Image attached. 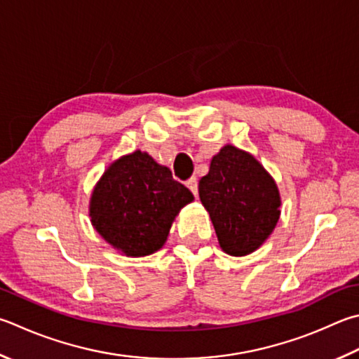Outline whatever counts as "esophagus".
Returning a JSON list of instances; mask_svg holds the SVG:
<instances>
[{
	"label": "esophagus",
	"instance_id": "1",
	"mask_svg": "<svg viewBox=\"0 0 359 359\" xmlns=\"http://www.w3.org/2000/svg\"><path fill=\"white\" fill-rule=\"evenodd\" d=\"M187 187L190 188V191L194 194V196H198V179L196 177H191L187 180Z\"/></svg>",
	"mask_w": 359,
	"mask_h": 359
}]
</instances>
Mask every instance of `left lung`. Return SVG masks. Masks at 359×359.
<instances>
[{"label": "left lung", "mask_w": 359, "mask_h": 359, "mask_svg": "<svg viewBox=\"0 0 359 359\" xmlns=\"http://www.w3.org/2000/svg\"><path fill=\"white\" fill-rule=\"evenodd\" d=\"M199 198L221 250L237 257L256 251L281 215L276 182L251 154L231 144L212 158L199 180Z\"/></svg>", "instance_id": "obj_1"}]
</instances>
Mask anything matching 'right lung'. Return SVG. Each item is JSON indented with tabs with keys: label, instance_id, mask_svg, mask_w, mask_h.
I'll use <instances>...</instances> for the list:
<instances>
[{
	"label": "right lung",
	"instance_id": "right-lung-1",
	"mask_svg": "<svg viewBox=\"0 0 359 359\" xmlns=\"http://www.w3.org/2000/svg\"><path fill=\"white\" fill-rule=\"evenodd\" d=\"M193 194L169 168L141 151L108 166L89 202L94 229L126 256L142 257L165 245L174 218Z\"/></svg>",
	"mask_w": 359,
	"mask_h": 359
}]
</instances>
